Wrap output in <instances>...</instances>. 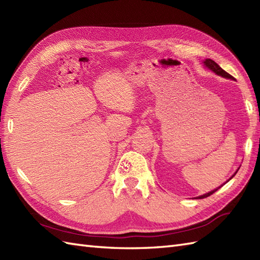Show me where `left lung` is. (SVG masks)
<instances>
[{"label": "left lung", "mask_w": 260, "mask_h": 260, "mask_svg": "<svg viewBox=\"0 0 260 260\" xmlns=\"http://www.w3.org/2000/svg\"><path fill=\"white\" fill-rule=\"evenodd\" d=\"M204 64H205L206 67H208V68H209L210 70H212L213 72H215L216 75H218V76H222V77H224V78H228V79H233V77L230 75V73H228V72H226L225 70H223V69L221 68V67H219L215 61H213L212 59H205V60H204ZM236 172H237V171H236ZM236 172H235L234 175L232 176V178L236 175ZM232 178H231V179H232ZM228 181H229V180H228ZM219 188H221V187H218L217 189H215V190H213V191L209 192V193L203 194V196H200V197H198V199H204V198H206V197H210L211 194L214 193V192H216Z\"/></svg>", "instance_id": "obj_1"}]
</instances>
